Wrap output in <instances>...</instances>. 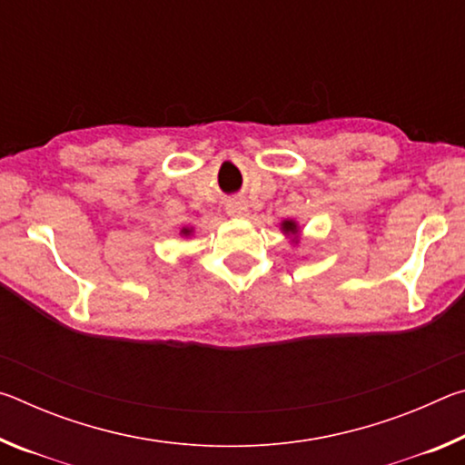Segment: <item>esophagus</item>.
<instances>
[{
    "mask_svg": "<svg viewBox=\"0 0 465 465\" xmlns=\"http://www.w3.org/2000/svg\"><path fill=\"white\" fill-rule=\"evenodd\" d=\"M225 209H227V215H230V217H246L248 215V203L242 201V199L227 201Z\"/></svg>",
    "mask_w": 465,
    "mask_h": 465,
    "instance_id": "1",
    "label": "esophagus"
}]
</instances>
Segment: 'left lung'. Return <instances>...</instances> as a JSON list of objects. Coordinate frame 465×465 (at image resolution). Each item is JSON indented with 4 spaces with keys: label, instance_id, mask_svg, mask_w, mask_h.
Returning <instances> with one entry per match:
<instances>
[{
    "label": "left lung",
    "instance_id": "obj_1",
    "mask_svg": "<svg viewBox=\"0 0 465 465\" xmlns=\"http://www.w3.org/2000/svg\"><path fill=\"white\" fill-rule=\"evenodd\" d=\"M282 230H285L287 233L291 232V233H295L297 232V227H295V223L293 222H285V223H282Z\"/></svg>",
    "mask_w": 465,
    "mask_h": 465
}]
</instances>
